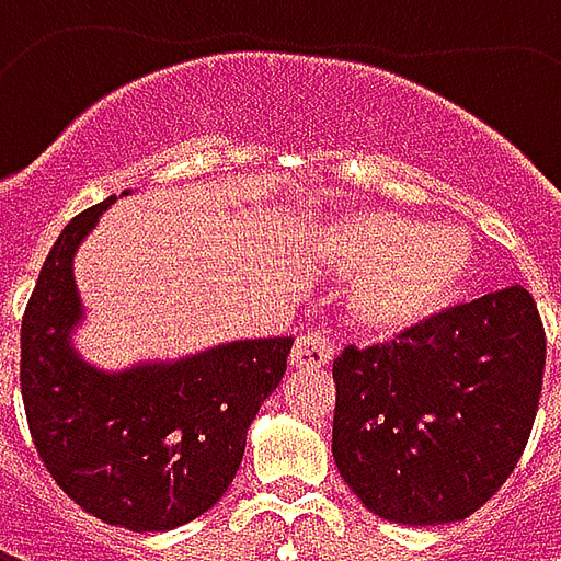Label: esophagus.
Masks as SVG:
<instances>
[{
    "mask_svg": "<svg viewBox=\"0 0 561 561\" xmlns=\"http://www.w3.org/2000/svg\"><path fill=\"white\" fill-rule=\"evenodd\" d=\"M330 360H333V342L328 333L312 330V333L297 336L291 348V364L297 369H318V366H328Z\"/></svg>",
    "mask_w": 561,
    "mask_h": 561,
    "instance_id": "esophagus-1",
    "label": "esophagus"
}]
</instances>
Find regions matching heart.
Returning a JSON list of instances; mask_svg holds the SVG:
<instances>
[{
    "instance_id": "b5f03b06",
    "label": "heart",
    "mask_w": 561,
    "mask_h": 561,
    "mask_svg": "<svg viewBox=\"0 0 561 561\" xmlns=\"http://www.w3.org/2000/svg\"><path fill=\"white\" fill-rule=\"evenodd\" d=\"M316 257L357 279L348 312L369 336H400L457 300L474 273V243L459 225H423L390 209H345L321 221Z\"/></svg>"
}]
</instances>
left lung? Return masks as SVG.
Segmentation results:
<instances>
[{
    "label": "left lung",
    "instance_id": "left-lung-1",
    "mask_svg": "<svg viewBox=\"0 0 561 561\" xmlns=\"http://www.w3.org/2000/svg\"><path fill=\"white\" fill-rule=\"evenodd\" d=\"M541 318L507 285L388 345L333 360V459L373 514L459 523L486 505L526 450L541 400Z\"/></svg>",
    "mask_w": 561,
    "mask_h": 561
}]
</instances>
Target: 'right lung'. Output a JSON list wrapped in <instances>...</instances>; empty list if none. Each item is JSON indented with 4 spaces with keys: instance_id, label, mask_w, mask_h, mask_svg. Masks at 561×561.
<instances>
[{
    "instance_id": "obj_1",
    "label": "right lung",
    "mask_w": 561,
    "mask_h": 561,
    "mask_svg": "<svg viewBox=\"0 0 561 561\" xmlns=\"http://www.w3.org/2000/svg\"><path fill=\"white\" fill-rule=\"evenodd\" d=\"M111 204L116 195L68 221L44 261L20 328V390L35 450L68 499L119 529L168 531L231 486L294 340L221 342L126 369L90 364L75 345L87 321L75 255Z\"/></svg>"
}]
</instances>
